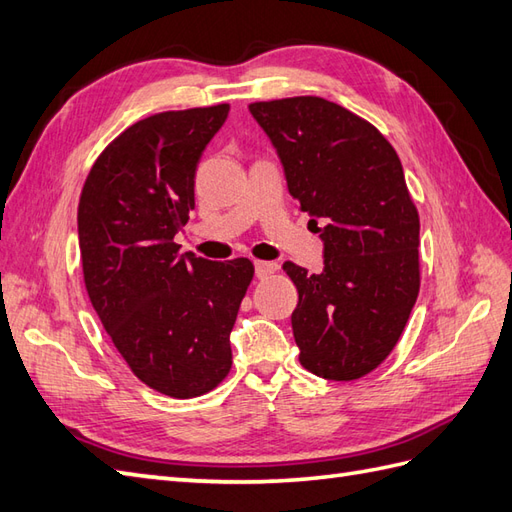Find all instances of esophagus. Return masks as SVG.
<instances>
[{
	"label": "esophagus",
	"instance_id": "1",
	"mask_svg": "<svg viewBox=\"0 0 512 512\" xmlns=\"http://www.w3.org/2000/svg\"><path fill=\"white\" fill-rule=\"evenodd\" d=\"M254 267H256V278H260V280H263V278H269L271 273L278 269V265H276V263H265V260H258V263H256Z\"/></svg>",
	"mask_w": 512,
	"mask_h": 512
}]
</instances>
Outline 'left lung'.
I'll list each match as a JSON object with an SVG mask.
<instances>
[{
	"mask_svg": "<svg viewBox=\"0 0 512 512\" xmlns=\"http://www.w3.org/2000/svg\"><path fill=\"white\" fill-rule=\"evenodd\" d=\"M295 202L323 241V271L284 263L299 302V363L326 380L367 376L393 352L419 295V213L400 156L363 117L323 97L249 104Z\"/></svg>",
	"mask_w": 512,
	"mask_h": 512,
	"instance_id": "1",
	"label": "left lung"
}]
</instances>
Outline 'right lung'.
I'll return each instance as SVG.
<instances>
[{"label":"right lung","instance_id":"add662e5","mask_svg":"<svg viewBox=\"0 0 512 512\" xmlns=\"http://www.w3.org/2000/svg\"><path fill=\"white\" fill-rule=\"evenodd\" d=\"M228 104L136 121L97 156L78 206L80 258L95 313L149 389L189 400L232 367L230 332L249 258L180 254L173 243L195 208V171Z\"/></svg>","mask_w":512,"mask_h":512}]
</instances>
